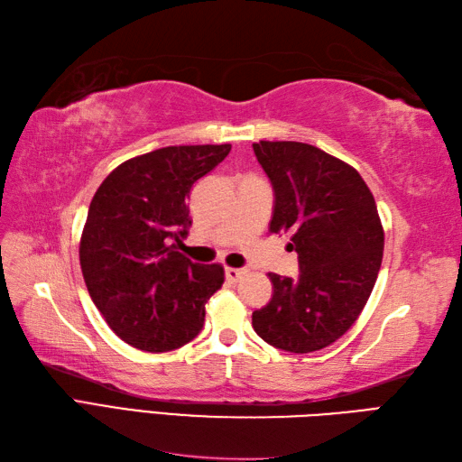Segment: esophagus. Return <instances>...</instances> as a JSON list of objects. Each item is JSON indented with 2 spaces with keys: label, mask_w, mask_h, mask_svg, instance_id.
<instances>
[{
  "label": "esophagus",
  "mask_w": 462,
  "mask_h": 462,
  "mask_svg": "<svg viewBox=\"0 0 462 462\" xmlns=\"http://www.w3.org/2000/svg\"><path fill=\"white\" fill-rule=\"evenodd\" d=\"M245 274L243 268H227L225 270V278L229 280V282H237V280Z\"/></svg>",
  "instance_id": "obj_1"
}]
</instances>
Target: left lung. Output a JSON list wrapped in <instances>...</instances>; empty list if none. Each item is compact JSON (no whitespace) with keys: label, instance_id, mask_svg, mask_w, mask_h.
I'll list each match as a JSON object with an SVG mask.
<instances>
[{"label":"left lung","instance_id":"1","mask_svg":"<svg viewBox=\"0 0 462 462\" xmlns=\"http://www.w3.org/2000/svg\"><path fill=\"white\" fill-rule=\"evenodd\" d=\"M274 189L270 233H288L300 276L270 273L273 298L253 313V328L268 345L313 353L335 343L361 316L374 288L384 229L365 180L313 144H253Z\"/></svg>","mask_w":462,"mask_h":462}]
</instances>
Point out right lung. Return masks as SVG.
Listing matches in <instances>:
<instances>
[{"instance_id": "right-lung-1", "label": "right lung", "mask_w": 462, "mask_h": 462, "mask_svg": "<svg viewBox=\"0 0 462 462\" xmlns=\"http://www.w3.org/2000/svg\"><path fill=\"white\" fill-rule=\"evenodd\" d=\"M229 151L231 144L164 146L119 164L94 194L80 266L96 308L127 345L174 351L204 328L223 266L192 263L176 249L192 225L189 189Z\"/></svg>"}]
</instances>
